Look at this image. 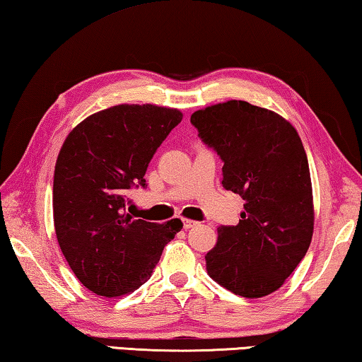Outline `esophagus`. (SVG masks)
Instances as JSON below:
<instances>
[{
    "instance_id": "obj_1",
    "label": "esophagus",
    "mask_w": 362,
    "mask_h": 362,
    "mask_svg": "<svg viewBox=\"0 0 362 362\" xmlns=\"http://www.w3.org/2000/svg\"><path fill=\"white\" fill-rule=\"evenodd\" d=\"M197 224H199V223H195V221H192V219H187V218L182 219V226H185L186 230L191 229V227H194V226H197Z\"/></svg>"
}]
</instances>
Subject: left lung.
Returning <instances> with one entry per match:
<instances>
[{
    "label": "left lung",
    "mask_w": 362,
    "mask_h": 362,
    "mask_svg": "<svg viewBox=\"0 0 362 362\" xmlns=\"http://www.w3.org/2000/svg\"><path fill=\"white\" fill-rule=\"evenodd\" d=\"M191 122L223 158V186L245 200L240 223L218 229L206 274L248 299L275 293L313 237L312 180L299 133L280 114L243 100L206 106Z\"/></svg>",
    "instance_id": "obj_1"
}]
</instances>
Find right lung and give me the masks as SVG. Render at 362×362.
I'll list each match as a JSON object with an SVG mask.
<instances>
[{
    "instance_id": "add662e5",
    "label": "right lung",
    "mask_w": 362,
    "mask_h": 362,
    "mask_svg": "<svg viewBox=\"0 0 362 362\" xmlns=\"http://www.w3.org/2000/svg\"><path fill=\"white\" fill-rule=\"evenodd\" d=\"M182 120L176 107L117 105L86 117L68 133L54 171V226L60 250L93 294L116 299L149 280L165 245L182 229L133 219L127 189L146 186L158 146Z\"/></svg>"
}]
</instances>
